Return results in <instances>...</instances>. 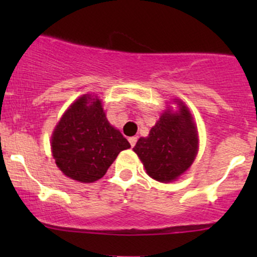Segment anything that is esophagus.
Listing matches in <instances>:
<instances>
[{
  "instance_id": "34e87169",
  "label": "esophagus",
  "mask_w": 257,
  "mask_h": 257,
  "mask_svg": "<svg viewBox=\"0 0 257 257\" xmlns=\"http://www.w3.org/2000/svg\"><path fill=\"white\" fill-rule=\"evenodd\" d=\"M128 140H129V143H131V146L134 147L135 144H137V141H138V137H132V138H129Z\"/></svg>"
}]
</instances>
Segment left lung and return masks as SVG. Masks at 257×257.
Masks as SVG:
<instances>
[{
	"label": "left lung",
	"mask_w": 257,
	"mask_h": 257,
	"mask_svg": "<svg viewBox=\"0 0 257 257\" xmlns=\"http://www.w3.org/2000/svg\"><path fill=\"white\" fill-rule=\"evenodd\" d=\"M134 152L145 166L146 173L161 182H170L186 172L198 151V137L192 116L185 105L180 111L166 112L147 138H140Z\"/></svg>",
	"instance_id": "8db88e82"
}]
</instances>
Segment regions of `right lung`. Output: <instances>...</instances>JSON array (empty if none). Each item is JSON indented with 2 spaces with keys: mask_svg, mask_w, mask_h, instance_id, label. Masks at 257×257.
<instances>
[{
  "mask_svg": "<svg viewBox=\"0 0 257 257\" xmlns=\"http://www.w3.org/2000/svg\"><path fill=\"white\" fill-rule=\"evenodd\" d=\"M131 147L114 129L99 99L83 95L73 102L55 126L53 157L65 175L79 182L101 179L120 151Z\"/></svg>",
  "mask_w": 257,
  "mask_h": 257,
  "instance_id": "right-lung-1",
  "label": "right lung"
}]
</instances>
